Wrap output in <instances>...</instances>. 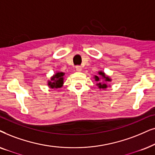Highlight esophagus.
<instances>
[{
	"label": "esophagus",
	"instance_id": "esophagus-1",
	"mask_svg": "<svg viewBox=\"0 0 155 155\" xmlns=\"http://www.w3.org/2000/svg\"><path fill=\"white\" fill-rule=\"evenodd\" d=\"M76 71H81V66H79V65H78V66H76Z\"/></svg>",
	"mask_w": 155,
	"mask_h": 155
}]
</instances>
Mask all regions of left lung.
<instances>
[{
	"instance_id": "1",
	"label": "left lung",
	"mask_w": 155,
	"mask_h": 155,
	"mask_svg": "<svg viewBox=\"0 0 155 155\" xmlns=\"http://www.w3.org/2000/svg\"><path fill=\"white\" fill-rule=\"evenodd\" d=\"M98 74H99V75L102 76L103 78L105 79V81H110V79H109L108 76H106V75H105V74L104 73V72H101V71L98 72ZM95 79H96V81H99V79H99L98 76H95ZM97 85L99 86V88H106L107 87V84L106 83H101V82H99L98 84H97Z\"/></svg>"
}]
</instances>
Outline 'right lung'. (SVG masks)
I'll return each instance as SVG.
<instances>
[{
  "label": "right lung",
  "instance_id": "add662e5",
  "mask_svg": "<svg viewBox=\"0 0 155 155\" xmlns=\"http://www.w3.org/2000/svg\"><path fill=\"white\" fill-rule=\"evenodd\" d=\"M64 75V74L62 73V72H58V73L54 74L51 78V81L48 82V86H50V88H51L61 87L63 84Z\"/></svg>",
  "mask_w": 155,
  "mask_h": 155
}]
</instances>
